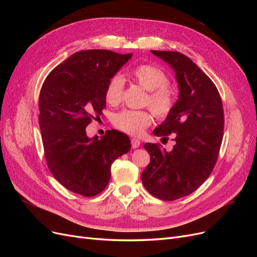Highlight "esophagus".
<instances>
[{"label": "esophagus", "instance_id": "1", "mask_svg": "<svg viewBox=\"0 0 257 257\" xmlns=\"http://www.w3.org/2000/svg\"><path fill=\"white\" fill-rule=\"evenodd\" d=\"M131 145H132V148H133V149H136V148L141 146V141H139V139H136V138H132Z\"/></svg>", "mask_w": 257, "mask_h": 257}]
</instances>
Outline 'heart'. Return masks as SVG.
<instances>
[{
	"label": "heart",
	"mask_w": 257,
	"mask_h": 257,
	"mask_svg": "<svg viewBox=\"0 0 257 257\" xmlns=\"http://www.w3.org/2000/svg\"><path fill=\"white\" fill-rule=\"evenodd\" d=\"M133 79L148 92L146 105L150 107L158 118H166L173 111L176 100L174 93L168 88L169 79L161 68L151 64L136 66L131 73ZM124 82L120 76H113L105 89L106 102L115 106L123 95ZM113 125L128 135L138 136L152 123V115L146 110H122L113 116Z\"/></svg>",
	"instance_id": "1"
}]
</instances>
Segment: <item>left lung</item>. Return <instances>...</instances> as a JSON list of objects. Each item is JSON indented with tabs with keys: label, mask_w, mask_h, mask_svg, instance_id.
Masks as SVG:
<instances>
[{
	"label": "left lung",
	"mask_w": 257,
	"mask_h": 257,
	"mask_svg": "<svg viewBox=\"0 0 257 257\" xmlns=\"http://www.w3.org/2000/svg\"><path fill=\"white\" fill-rule=\"evenodd\" d=\"M173 67L179 98L155 136L176 144L170 152L158 144H145L150 163L142 174L147 191L163 200L190 195L212 173L223 139V104L212 80L184 54L151 50Z\"/></svg>",
	"instance_id": "8db88e82"
}]
</instances>
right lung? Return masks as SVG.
I'll list each match as a JSON object with an SVG mask.
<instances>
[{"label": "right lung", "instance_id": "1", "mask_svg": "<svg viewBox=\"0 0 257 257\" xmlns=\"http://www.w3.org/2000/svg\"><path fill=\"white\" fill-rule=\"evenodd\" d=\"M132 58L110 50L78 51L53 68L40 93V127L45 159L52 176L84 197L102 192L111 164L131 149L127 135L107 131L89 138L87 127L106 106V85Z\"/></svg>", "mask_w": 257, "mask_h": 257}]
</instances>
